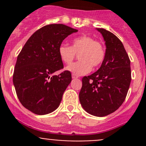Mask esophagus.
Segmentation results:
<instances>
[{
    "mask_svg": "<svg viewBox=\"0 0 146 146\" xmlns=\"http://www.w3.org/2000/svg\"><path fill=\"white\" fill-rule=\"evenodd\" d=\"M72 78H77V76H75L74 74H72Z\"/></svg>",
    "mask_w": 146,
    "mask_h": 146,
    "instance_id": "esophagus-1",
    "label": "esophagus"
}]
</instances>
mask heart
<instances>
[{"instance_id": "1", "label": "heart", "mask_w": 146, "mask_h": 146, "mask_svg": "<svg viewBox=\"0 0 146 146\" xmlns=\"http://www.w3.org/2000/svg\"><path fill=\"white\" fill-rule=\"evenodd\" d=\"M58 54L61 61L66 64L73 61L76 54L80 61L73 63L66 67L72 74L79 76L86 74L92 68L98 67L105 58V48L101 42L95 41L90 36L83 35L75 38L72 46L65 44L60 45Z\"/></svg>"}]
</instances>
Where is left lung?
Listing matches in <instances>:
<instances>
[{"label": "left lung", "instance_id": "obj_1", "mask_svg": "<svg viewBox=\"0 0 146 146\" xmlns=\"http://www.w3.org/2000/svg\"><path fill=\"white\" fill-rule=\"evenodd\" d=\"M105 41V58L99 70L84 76L79 100L92 115L104 117L118 110L126 99L131 80L130 59L116 35L98 28Z\"/></svg>", "mask_w": 146, "mask_h": 146}]
</instances>
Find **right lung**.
<instances>
[{
    "instance_id": "add662e5",
    "label": "right lung",
    "mask_w": 146,
    "mask_h": 146,
    "mask_svg": "<svg viewBox=\"0 0 146 146\" xmlns=\"http://www.w3.org/2000/svg\"><path fill=\"white\" fill-rule=\"evenodd\" d=\"M77 29L63 24L44 26L27 41L19 55L13 73V84L21 104L32 112L43 115L52 112L61 103L71 81L58 54L63 40Z\"/></svg>"
}]
</instances>
